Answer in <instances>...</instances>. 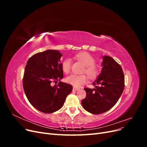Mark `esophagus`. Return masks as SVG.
<instances>
[{"instance_id": "1", "label": "esophagus", "mask_w": 147, "mask_h": 147, "mask_svg": "<svg viewBox=\"0 0 147 147\" xmlns=\"http://www.w3.org/2000/svg\"><path fill=\"white\" fill-rule=\"evenodd\" d=\"M80 90L79 88H75V87H74V88H73V90H74V91H77V90Z\"/></svg>"}]
</instances>
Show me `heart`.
<instances>
[{
	"mask_svg": "<svg viewBox=\"0 0 147 147\" xmlns=\"http://www.w3.org/2000/svg\"><path fill=\"white\" fill-rule=\"evenodd\" d=\"M75 57L81 61L85 65L83 72H85L90 79H95L99 76L100 70L95 65L96 61L90 54L86 52L80 53L75 55ZM62 69L65 74H69L71 69V60L69 58L65 59L62 63ZM88 78L85 75L72 74L66 78V82L75 87L80 86L86 83Z\"/></svg>",
	"mask_w": 147,
	"mask_h": 147,
	"instance_id": "heart-1",
	"label": "heart"
}]
</instances>
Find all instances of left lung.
<instances>
[{
	"label": "left lung",
	"instance_id": "obj_1",
	"mask_svg": "<svg viewBox=\"0 0 147 147\" xmlns=\"http://www.w3.org/2000/svg\"><path fill=\"white\" fill-rule=\"evenodd\" d=\"M101 73L93 83L95 88H84L86 96L82 100L83 108L92 114H101L117 104L124 88L123 69L112 57L103 56Z\"/></svg>",
	"mask_w": 147,
	"mask_h": 147
}]
</instances>
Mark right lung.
I'll return each mask as SVG.
<instances>
[{
	"mask_svg": "<svg viewBox=\"0 0 147 147\" xmlns=\"http://www.w3.org/2000/svg\"><path fill=\"white\" fill-rule=\"evenodd\" d=\"M59 51L48 50L31 56L27 62L23 76V85L25 94L34 108L45 113H51L63 106L72 86L59 82H51L63 78Z\"/></svg>",
	"mask_w": 147,
	"mask_h": 147,
	"instance_id": "add662e5",
	"label": "right lung"
}]
</instances>
